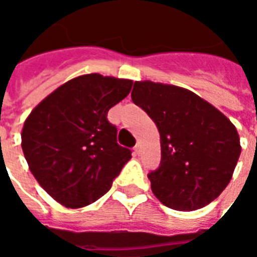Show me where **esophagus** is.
I'll list each match as a JSON object with an SVG mask.
<instances>
[{
    "mask_svg": "<svg viewBox=\"0 0 257 257\" xmlns=\"http://www.w3.org/2000/svg\"><path fill=\"white\" fill-rule=\"evenodd\" d=\"M140 149H142V146H140V143H136V146L134 147V150L136 151V153H140Z\"/></svg>",
    "mask_w": 257,
    "mask_h": 257,
    "instance_id": "34e87169",
    "label": "esophagus"
}]
</instances>
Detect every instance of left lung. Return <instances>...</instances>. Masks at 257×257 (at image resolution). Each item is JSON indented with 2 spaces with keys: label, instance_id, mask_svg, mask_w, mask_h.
<instances>
[{
  "label": "left lung",
  "instance_id": "obj_1",
  "mask_svg": "<svg viewBox=\"0 0 257 257\" xmlns=\"http://www.w3.org/2000/svg\"><path fill=\"white\" fill-rule=\"evenodd\" d=\"M131 96L156 122L161 138L160 167L147 175L157 198L175 210L199 209L217 198L241 154L230 119L173 85L135 82Z\"/></svg>",
  "mask_w": 257,
  "mask_h": 257
}]
</instances>
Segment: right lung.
I'll return each mask as SVG.
<instances>
[{"label":"right lung","mask_w":257,"mask_h":257,"mask_svg":"<svg viewBox=\"0 0 257 257\" xmlns=\"http://www.w3.org/2000/svg\"><path fill=\"white\" fill-rule=\"evenodd\" d=\"M132 89L131 79L86 74L68 81L31 111L22 149L37 182L67 208L95 202L112 186L132 151L107 119Z\"/></svg>","instance_id":"add662e5"}]
</instances>
